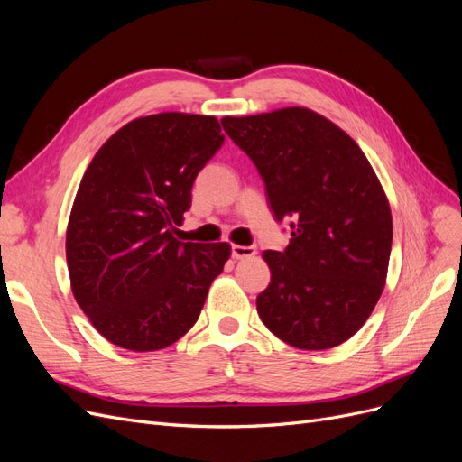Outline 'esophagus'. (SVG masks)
<instances>
[{
	"label": "esophagus",
	"instance_id": "1",
	"mask_svg": "<svg viewBox=\"0 0 462 462\" xmlns=\"http://www.w3.org/2000/svg\"><path fill=\"white\" fill-rule=\"evenodd\" d=\"M231 253H233V258H236V260H245V258H253V256L256 254V248H254V246L233 245V246H231Z\"/></svg>",
	"mask_w": 462,
	"mask_h": 462
}]
</instances>
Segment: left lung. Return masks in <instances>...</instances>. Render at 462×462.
Returning <instances> with one entry per match:
<instances>
[{
  "label": "left lung",
  "mask_w": 462,
  "mask_h": 462,
  "mask_svg": "<svg viewBox=\"0 0 462 462\" xmlns=\"http://www.w3.org/2000/svg\"><path fill=\"white\" fill-rule=\"evenodd\" d=\"M221 125L254 162L273 217L291 226L283 253H262L272 273L256 299L265 328L304 351L351 339L382 297L393 241L389 200L365 152L309 107Z\"/></svg>",
  "instance_id": "1"
}]
</instances>
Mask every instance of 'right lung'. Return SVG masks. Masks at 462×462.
Returning <instances> with one entry per match:
<instances>
[{
	"instance_id": "1",
	"label": "right lung",
	"mask_w": 462,
	"mask_h": 462,
	"mask_svg": "<svg viewBox=\"0 0 462 462\" xmlns=\"http://www.w3.org/2000/svg\"><path fill=\"white\" fill-rule=\"evenodd\" d=\"M223 144L214 116H146L96 152L67 223L77 304L97 333L134 353L160 351L197 324L229 243H180L192 183Z\"/></svg>"
}]
</instances>
